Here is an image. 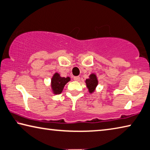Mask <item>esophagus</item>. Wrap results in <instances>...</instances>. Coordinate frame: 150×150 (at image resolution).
<instances>
[{
  "label": "esophagus",
  "instance_id": "obj_1",
  "mask_svg": "<svg viewBox=\"0 0 150 150\" xmlns=\"http://www.w3.org/2000/svg\"><path fill=\"white\" fill-rule=\"evenodd\" d=\"M73 80L75 81H79L80 77H79V76H76V77H73Z\"/></svg>",
  "mask_w": 150,
  "mask_h": 150
}]
</instances>
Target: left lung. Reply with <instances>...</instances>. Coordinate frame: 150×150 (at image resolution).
Instances as JSON below:
<instances>
[{"label":"left lung","instance_id":"1","mask_svg":"<svg viewBox=\"0 0 150 150\" xmlns=\"http://www.w3.org/2000/svg\"><path fill=\"white\" fill-rule=\"evenodd\" d=\"M87 87L88 89V92L90 93H93L95 91L96 86L98 85V79L95 73H92L89 75V78L85 80Z\"/></svg>","mask_w":150,"mask_h":150}]
</instances>
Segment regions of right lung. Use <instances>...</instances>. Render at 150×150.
Here are the masks:
<instances>
[{"label": "right lung", "instance_id": "1", "mask_svg": "<svg viewBox=\"0 0 150 150\" xmlns=\"http://www.w3.org/2000/svg\"><path fill=\"white\" fill-rule=\"evenodd\" d=\"M70 77H62L58 73H55L53 75L51 80V87L53 91V93L55 95H59L62 93L64 88V86L70 81Z\"/></svg>", "mask_w": 150, "mask_h": 150}]
</instances>
